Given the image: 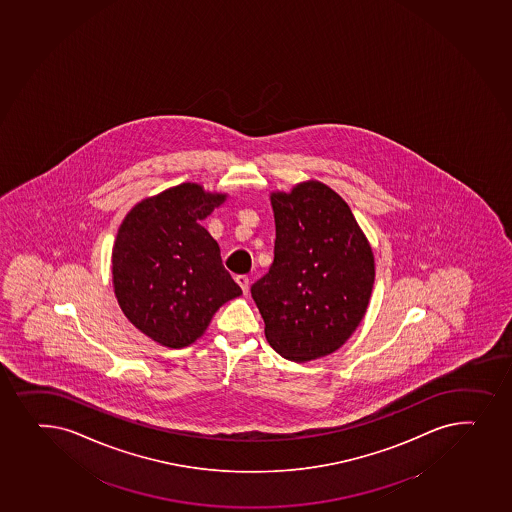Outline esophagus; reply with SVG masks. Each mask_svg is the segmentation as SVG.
Listing matches in <instances>:
<instances>
[{
  "label": "esophagus",
  "mask_w": 512,
  "mask_h": 512,
  "mask_svg": "<svg viewBox=\"0 0 512 512\" xmlns=\"http://www.w3.org/2000/svg\"><path fill=\"white\" fill-rule=\"evenodd\" d=\"M237 284L242 287L243 294H248L250 279H248L247 275H237Z\"/></svg>",
  "instance_id": "esophagus-1"
}]
</instances>
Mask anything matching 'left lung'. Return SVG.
Returning <instances> with one entry per match:
<instances>
[{"mask_svg": "<svg viewBox=\"0 0 512 512\" xmlns=\"http://www.w3.org/2000/svg\"><path fill=\"white\" fill-rule=\"evenodd\" d=\"M274 262L252 286L265 338L292 362L336 352L360 325L374 287V253L352 209L318 181L272 193Z\"/></svg>", "mask_w": 512, "mask_h": 512, "instance_id": "left-lung-1", "label": "left lung"}]
</instances>
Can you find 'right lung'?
<instances>
[{
	"mask_svg": "<svg viewBox=\"0 0 512 512\" xmlns=\"http://www.w3.org/2000/svg\"><path fill=\"white\" fill-rule=\"evenodd\" d=\"M225 199L184 182L140 201L120 225L111 255L116 299L128 321L164 347L194 343L242 294L199 225Z\"/></svg>",
	"mask_w": 512,
	"mask_h": 512,
	"instance_id": "add662e5",
	"label": "right lung"
}]
</instances>
